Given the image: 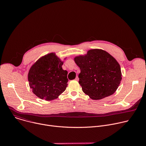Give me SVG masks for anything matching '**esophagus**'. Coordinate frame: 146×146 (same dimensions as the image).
Returning <instances> with one entry per match:
<instances>
[{
	"instance_id": "34e87169",
	"label": "esophagus",
	"mask_w": 146,
	"mask_h": 146,
	"mask_svg": "<svg viewBox=\"0 0 146 146\" xmlns=\"http://www.w3.org/2000/svg\"><path fill=\"white\" fill-rule=\"evenodd\" d=\"M75 80H76V81H78V77L77 76L76 77V78H75Z\"/></svg>"
}]
</instances>
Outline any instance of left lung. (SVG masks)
Returning <instances> with one entry per match:
<instances>
[{"mask_svg":"<svg viewBox=\"0 0 146 146\" xmlns=\"http://www.w3.org/2000/svg\"><path fill=\"white\" fill-rule=\"evenodd\" d=\"M80 68L79 84L82 90L94 100L113 95L122 80L121 68L116 59L106 51L92 49L74 58Z\"/></svg>","mask_w":146,"mask_h":146,"instance_id":"8db88e82","label":"left lung"}]
</instances>
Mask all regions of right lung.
Segmentation results:
<instances>
[{
    "mask_svg": "<svg viewBox=\"0 0 146 146\" xmlns=\"http://www.w3.org/2000/svg\"><path fill=\"white\" fill-rule=\"evenodd\" d=\"M63 64L64 62L52 52L39 58L31 66L28 78L29 87L35 95L41 99L51 100L65 91L68 72L62 69Z\"/></svg>",
    "mask_w": 146,
    "mask_h": 146,
    "instance_id": "obj_1",
    "label": "right lung"
}]
</instances>
